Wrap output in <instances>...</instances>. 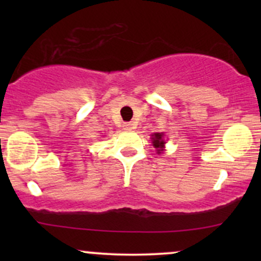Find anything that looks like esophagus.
Masks as SVG:
<instances>
[{
	"mask_svg": "<svg viewBox=\"0 0 261 261\" xmlns=\"http://www.w3.org/2000/svg\"><path fill=\"white\" fill-rule=\"evenodd\" d=\"M124 128L125 130H133V128H135V125H134V122H125L124 124Z\"/></svg>",
	"mask_w": 261,
	"mask_h": 261,
	"instance_id": "34e87169",
	"label": "esophagus"
}]
</instances>
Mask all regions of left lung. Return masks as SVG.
I'll list each match as a JSON object with an SVG mask.
<instances>
[{
	"label": "left lung",
	"mask_w": 261,
	"mask_h": 261,
	"mask_svg": "<svg viewBox=\"0 0 261 261\" xmlns=\"http://www.w3.org/2000/svg\"><path fill=\"white\" fill-rule=\"evenodd\" d=\"M162 137H163V134H160V133L158 134L155 133L154 135H152V143H153V146L155 148H160V149H157L158 153H161V151H163V145L166 143Z\"/></svg>",
	"instance_id": "1"
}]
</instances>
